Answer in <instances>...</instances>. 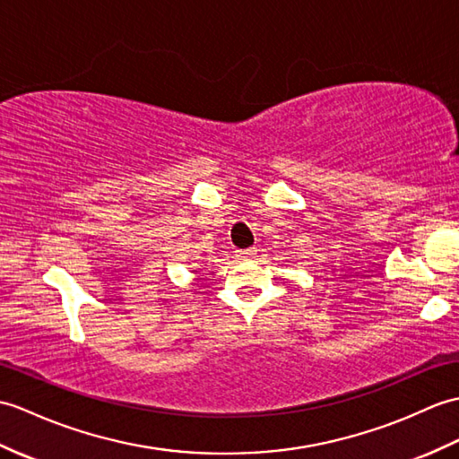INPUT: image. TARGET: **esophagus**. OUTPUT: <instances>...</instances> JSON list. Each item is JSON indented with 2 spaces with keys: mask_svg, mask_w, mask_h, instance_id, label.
Returning a JSON list of instances; mask_svg holds the SVG:
<instances>
[{
  "mask_svg": "<svg viewBox=\"0 0 459 459\" xmlns=\"http://www.w3.org/2000/svg\"><path fill=\"white\" fill-rule=\"evenodd\" d=\"M255 255V250L254 248H248V250H237V258L238 260H250Z\"/></svg>",
  "mask_w": 459,
  "mask_h": 459,
  "instance_id": "obj_1",
  "label": "esophagus"
}]
</instances>
